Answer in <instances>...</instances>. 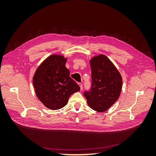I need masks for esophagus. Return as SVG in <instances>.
I'll use <instances>...</instances> for the list:
<instances>
[{
	"mask_svg": "<svg viewBox=\"0 0 156 156\" xmlns=\"http://www.w3.org/2000/svg\"><path fill=\"white\" fill-rule=\"evenodd\" d=\"M79 86H80V89H81V90H82L83 88V84L82 83H79Z\"/></svg>",
	"mask_w": 156,
	"mask_h": 156,
	"instance_id": "34e87169",
	"label": "esophagus"
}]
</instances>
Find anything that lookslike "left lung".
Returning <instances> with one entry per match:
<instances>
[{
  "label": "left lung",
  "instance_id": "8db88e82",
  "mask_svg": "<svg viewBox=\"0 0 156 156\" xmlns=\"http://www.w3.org/2000/svg\"><path fill=\"white\" fill-rule=\"evenodd\" d=\"M92 84L84 92L89 107L98 112L108 109L119 99L122 87L120 73L105 55L94 56L90 60Z\"/></svg>",
  "mask_w": 156,
  "mask_h": 156
}]
</instances>
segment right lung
I'll use <instances>...</instances> for the list:
<instances>
[{
	"label": "right lung",
	"mask_w": 156,
	"mask_h": 156,
	"mask_svg": "<svg viewBox=\"0 0 156 156\" xmlns=\"http://www.w3.org/2000/svg\"><path fill=\"white\" fill-rule=\"evenodd\" d=\"M66 61L62 55H51L37 68L33 77L37 97L51 110L64 107L70 96L80 90V87L69 76Z\"/></svg>",
	"instance_id": "add662e5"
}]
</instances>
